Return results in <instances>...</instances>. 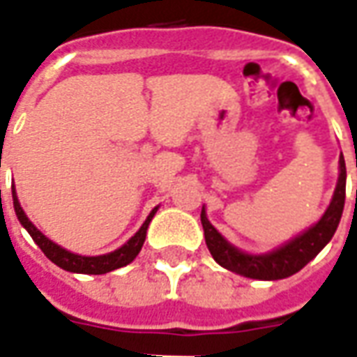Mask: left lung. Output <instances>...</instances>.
<instances>
[{
  "instance_id": "8db88e82",
  "label": "left lung",
  "mask_w": 357,
  "mask_h": 357,
  "mask_svg": "<svg viewBox=\"0 0 357 357\" xmlns=\"http://www.w3.org/2000/svg\"><path fill=\"white\" fill-rule=\"evenodd\" d=\"M338 164H340V174H338L337 189H335L333 201H331L329 208L325 210L321 220L302 235L294 237L287 245L271 250L268 255H247L229 245L218 233L216 227L210 224L206 212L202 208L201 224L204 229L206 247H208L212 258L222 268L235 271L239 275L250 277V279L275 281V279L294 275L296 271H300L310 260H314L315 256L321 252V248L333 239V235L337 231L346 199V164L342 155L338 158Z\"/></svg>"
}]
</instances>
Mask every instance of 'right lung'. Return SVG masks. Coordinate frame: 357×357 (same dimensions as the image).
<instances>
[{
	"label": "right lung",
	"instance_id": "right-lung-1",
	"mask_svg": "<svg viewBox=\"0 0 357 357\" xmlns=\"http://www.w3.org/2000/svg\"><path fill=\"white\" fill-rule=\"evenodd\" d=\"M13 206H15V212H17V218L22 224V227L30 233V237L34 239V243L38 247L42 248V252L51 262L57 264L59 268L66 269V271H73V273H88V275H101V273H109L112 269L124 268L130 262H133V258L139 255L141 247L145 243V237H147V227L151 224V220L155 216L156 208H153V212L149 214L145 224L141 225L139 231L133 235L132 239L128 241L126 245H122L120 248H116L114 252H109V255L102 256H80L74 255V252H68L63 247L55 245L53 241H50L45 235H43L38 227H36L30 220L24 214V210L20 206L19 199H17V193H15V187H13Z\"/></svg>",
	"mask_w": 357,
	"mask_h": 357
}]
</instances>
